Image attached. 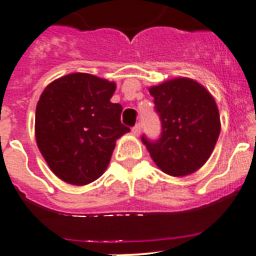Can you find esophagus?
<instances>
[{"instance_id": "esophagus-1", "label": "esophagus", "mask_w": 256, "mask_h": 256, "mask_svg": "<svg viewBox=\"0 0 256 256\" xmlns=\"http://www.w3.org/2000/svg\"><path fill=\"white\" fill-rule=\"evenodd\" d=\"M140 132H142V125H140V124H138V125H135L132 128V134L135 135V136H139Z\"/></svg>"}]
</instances>
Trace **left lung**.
<instances>
[{"label":"left lung","mask_w":256,"mask_h":256,"mask_svg":"<svg viewBox=\"0 0 256 256\" xmlns=\"http://www.w3.org/2000/svg\"><path fill=\"white\" fill-rule=\"evenodd\" d=\"M162 125L160 139L142 135L156 164L171 176H188L208 160L220 132V112L212 94L188 78L152 86Z\"/></svg>","instance_id":"8db88e82"}]
</instances>
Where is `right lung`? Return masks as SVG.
Segmentation results:
<instances>
[{"label":"right lung","instance_id":"right-lung-1","mask_svg":"<svg viewBox=\"0 0 256 256\" xmlns=\"http://www.w3.org/2000/svg\"><path fill=\"white\" fill-rule=\"evenodd\" d=\"M116 84L75 72L50 82L36 110V139L57 177L86 185L102 176L116 140L130 131L121 124L122 106L112 103Z\"/></svg>","mask_w":256,"mask_h":256}]
</instances>
